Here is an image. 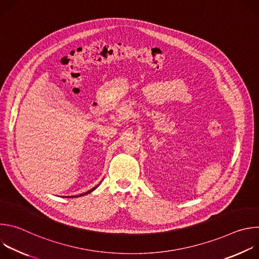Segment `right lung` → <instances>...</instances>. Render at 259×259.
<instances>
[{"label":"right lung","instance_id":"add662e5","mask_svg":"<svg viewBox=\"0 0 259 259\" xmlns=\"http://www.w3.org/2000/svg\"><path fill=\"white\" fill-rule=\"evenodd\" d=\"M98 186H99V184H98ZM98 186H96V187H94L93 189H91L90 191H88V192H86V193H84V194H81V195H79V196H77V197H81V196H85V195H87V194H89V193H91V192H93L95 189H97V187ZM76 196H70V197H67V198H75Z\"/></svg>","mask_w":259,"mask_h":259}]
</instances>
